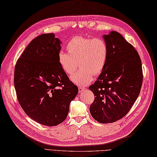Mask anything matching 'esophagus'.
I'll list each match as a JSON object with an SVG mask.
<instances>
[{
  "instance_id": "obj_1",
  "label": "esophagus",
  "mask_w": 157,
  "mask_h": 157,
  "mask_svg": "<svg viewBox=\"0 0 157 157\" xmlns=\"http://www.w3.org/2000/svg\"><path fill=\"white\" fill-rule=\"evenodd\" d=\"M85 90V87H78V92H79V93L83 92Z\"/></svg>"
}]
</instances>
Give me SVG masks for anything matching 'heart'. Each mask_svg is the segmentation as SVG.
<instances>
[{
  "label": "heart",
  "mask_w": 157,
  "mask_h": 157,
  "mask_svg": "<svg viewBox=\"0 0 157 157\" xmlns=\"http://www.w3.org/2000/svg\"><path fill=\"white\" fill-rule=\"evenodd\" d=\"M66 48L67 53H59V63L66 75H71L77 68L78 62L81 69L71 76L75 84L86 86L92 81L93 75H98L104 70L109 55L104 40L76 36L69 41Z\"/></svg>",
  "instance_id": "obj_1"
}]
</instances>
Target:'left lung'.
I'll return each mask as SVG.
<instances>
[{
	"mask_svg": "<svg viewBox=\"0 0 157 157\" xmlns=\"http://www.w3.org/2000/svg\"><path fill=\"white\" fill-rule=\"evenodd\" d=\"M109 48L106 66L89 87L95 96L90 111L102 124L113 123L128 113L140 93L143 81L140 55L116 31L102 36Z\"/></svg>",
	"mask_w": 157,
	"mask_h": 157,
	"instance_id": "8db88e82",
	"label": "left lung"
}]
</instances>
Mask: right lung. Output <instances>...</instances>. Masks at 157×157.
Instances as JSON below:
<instances>
[{
  "label": "right lung",
  "mask_w": 157,
  "mask_h": 157,
  "mask_svg": "<svg viewBox=\"0 0 157 157\" xmlns=\"http://www.w3.org/2000/svg\"><path fill=\"white\" fill-rule=\"evenodd\" d=\"M61 44L54 33L39 35L15 67L14 85L20 106L32 120L48 126L66 120L70 102L78 92L59 63Z\"/></svg>",
  "instance_id": "obj_1"
}]
</instances>
